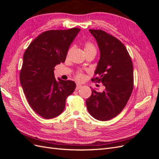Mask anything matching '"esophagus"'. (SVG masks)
Listing matches in <instances>:
<instances>
[{
	"label": "esophagus",
	"instance_id": "esophagus-1",
	"mask_svg": "<svg viewBox=\"0 0 159 159\" xmlns=\"http://www.w3.org/2000/svg\"><path fill=\"white\" fill-rule=\"evenodd\" d=\"M81 87H82V85H81L80 84H77L75 90H79Z\"/></svg>",
	"mask_w": 159,
	"mask_h": 159
}]
</instances>
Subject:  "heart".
Masks as SVG:
<instances>
[{
  "label": "heart",
  "mask_w": 159,
  "mask_h": 159,
  "mask_svg": "<svg viewBox=\"0 0 159 159\" xmlns=\"http://www.w3.org/2000/svg\"><path fill=\"white\" fill-rule=\"evenodd\" d=\"M95 50V46L91 44L90 42H87L85 44V47H84V51H88V50ZM84 78V74L81 73V72L79 71L76 74V79L78 80H82Z\"/></svg>",
  "instance_id": "b5f03b06"
}]
</instances>
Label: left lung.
I'll use <instances>...</instances> for the list:
<instances>
[{"mask_svg": "<svg viewBox=\"0 0 159 159\" xmlns=\"http://www.w3.org/2000/svg\"><path fill=\"white\" fill-rule=\"evenodd\" d=\"M97 42L100 57L95 70L105 86L103 92L91 88L86 100L90 115L99 121L116 117L127 103L133 89V66L123 43L102 30H89Z\"/></svg>", "mask_w": 159, "mask_h": 159, "instance_id": "1", "label": "left lung"}]
</instances>
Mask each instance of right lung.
Wrapping results in <instances>:
<instances>
[{
	"instance_id": "obj_1",
	"label": "right lung",
	"mask_w": 159,
	"mask_h": 159,
	"mask_svg": "<svg viewBox=\"0 0 159 159\" xmlns=\"http://www.w3.org/2000/svg\"><path fill=\"white\" fill-rule=\"evenodd\" d=\"M80 28L52 30L42 33L28 46L23 56L20 81L28 103L44 119L64 111L66 100L74 92L73 81L56 80L54 68L65 61Z\"/></svg>"
}]
</instances>
